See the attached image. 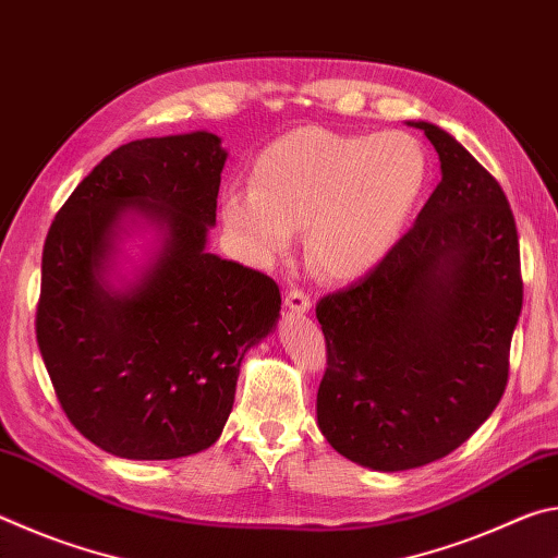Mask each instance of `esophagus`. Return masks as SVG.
<instances>
[{"instance_id":"34e87169","label":"esophagus","mask_w":558,"mask_h":558,"mask_svg":"<svg viewBox=\"0 0 558 558\" xmlns=\"http://www.w3.org/2000/svg\"><path fill=\"white\" fill-rule=\"evenodd\" d=\"M286 307L295 315H305L307 310L313 307V298H310L305 290L292 288V290H288V295H286Z\"/></svg>"}]
</instances>
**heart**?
I'll return each instance as SVG.
<instances>
[{
  "label": "heart",
  "mask_w": 558,
  "mask_h": 558,
  "mask_svg": "<svg viewBox=\"0 0 558 558\" xmlns=\"http://www.w3.org/2000/svg\"><path fill=\"white\" fill-rule=\"evenodd\" d=\"M428 149L409 132L344 135L300 128L253 165V186L223 196V221L245 256L268 266L307 226V251L329 278H356L386 258L428 184Z\"/></svg>",
  "instance_id": "obj_1"
}]
</instances>
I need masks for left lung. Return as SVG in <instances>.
Instances as JSON below:
<instances>
[{
  "label": "left lung",
  "mask_w": 558,
  "mask_h": 558,
  "mask_svg": "<svg viewBox=\"0 0 558 558\" xmlns=\"http://www.w3.org/2000/svg\"><path fill=\"white\" fill-rule=\"evenodd\" d=\"M409 125L436 147V192L379 266L317 302V426L339 456L381 472L446 458L483 426L505 393L522 313L502 186L446 130Z\"/></svg>",
  "instance_id": "left-lung-1"
}]
</instances>
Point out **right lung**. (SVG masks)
Masks as SVG:
<instances>
[{"label":"right lung","instance_id":"add662e5","mask_svg":"<svg viewBox=\"0 0 558 558\" xmlns=\"http://www.w3.org/2000/svg\"><path fill=\"white\" fill-rule=\"evenodd\" d=\"M221 137H145L102 159L46 235L36 339L69 421L110 456L174 460L219 440L243 356L278 325L276 280L206 251ZM156 231L111 282L132 225Z\"/></svg>","mask_w":558,"mask_h":558}]
</instances>
